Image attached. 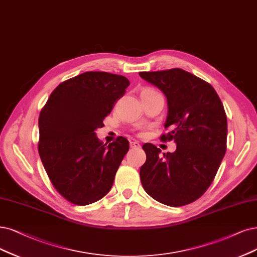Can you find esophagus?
Instances as JSON below:
<instances>
[{"instance_id": "obj_1", "label": "esophagus", "mask_w": 257, "mask_h": 257, "mask_svg": "<svg viewBox=\"0 0 257 257\" xmlns=\"http://www.w3.org/2000/svg\"><path fill=\"white\" fill-rule=\"evenodd\" d=\"M130 146H131V148H141V145H140V143L139 142H137V141H134V142H131L130 143Z\"/></svg>"}]
</instances>
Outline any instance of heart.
<instances>
[{"label": "heart", "instance_id": "heart-1", "mask_svg": "<svg viewBox=\"0 0 257 257\" xmlns=\"http://www.w3.org/2000/svg\"><path fill=\"white\" fill-rule=\"evenodd\" d=\"M153 91H155V90H153V89H145V90L142 91V93H145V92H153Z\"/></svg>", "mask_w": 257, "mask_h": 257}]
</instances>
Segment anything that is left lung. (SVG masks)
Here are the masks:
<instances>
[{
  "instance_id": "1",
  "label": "left lung",
  "mask_w": 257,
  "mask_h": 257,
  "mask_svg": "<svg viewBox=\"0 0 257 257\" xmlns=\"http://www.w3.org/2000/svg\"><path fill=\"white\" fill-rule=\"evenodd\" d=\"M167 98V135L175 153L163 154L146 143V162L140 169L141 182L155 200L182 206L194 202L210 187L226 150L227 121L223 104L212 85L182 69L140 72Z\"/></svg>"
}]
</instances>
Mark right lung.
<instances>
[{"label": "right lung", "instance_id": "right-lung-1", "mask_svg": "<svg viewBox=\"0 0 257 257\" xmlns=\"http://www.w3.org/2000/svg\"><path fill=\"white\" fill-rule=\"evenodd\" d=\"M130 84L121 75L85 72L61 82L39 115L40 159L52 184L66 200L87 205L106 196L129 150L123 137L109 145L95 130Z\"/></svg>", "mask_w": 257, "mask_h": 257}]
</instances>
